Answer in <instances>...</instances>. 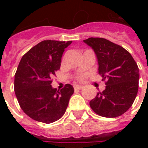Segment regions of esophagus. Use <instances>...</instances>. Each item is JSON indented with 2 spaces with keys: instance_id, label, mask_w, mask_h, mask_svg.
<instances>
[{
  "instance_id": "obj_1",
  "label": "esophagus",
  "mask_w": 148,
  "mask_h": 148,
  "mask_svg": "<svg viewBox=\"0 0 148 148\" xmlns=\"http://www.w3.org/2000/svg\"><path fill=\"white\" fill-rule=\"evenodd\" d=\"M74 87V90H81L83 87V86H82V85H75Z\"/></svg>"
}]
</instances>
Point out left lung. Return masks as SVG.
Listing matches in <instances>:
<instances>
[{"instance_id": "8db88e82", "label": "left lung", "mask_w": 148, "mask_h": 148, "mask_svg": "<svg viewBox=\"0 0 148 148\" xmlns=\"http://www.w3.org/2000/svg\"><path fill=\"white\" fill-rule=\"evenodd\" d=\"M95 53L98 74L106 81V89L90 101L99 116L112 118L128 110L138 92L140 72L136 62L124 47L104 38L83 40Z\"/></svg>"}]
</instances>
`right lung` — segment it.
I'll return each mask as SVG.
<instances>
[{"instance_id": "add662e5", "label": "right lung", "mask_w": 148, "mask_h": 148, "mask_svg": "<svg viewBox=\"0 0 148 148\" xmlns=\"http://www.w3.org/2000/svg\"><path fill=\"white\" fill-rule=\"evenodd\" d=\"M72 41L43 40L22 57L15 74L14 90L22 110L35 121L50 124L66 110L74 87L66 84L60 91L51 77L61 66L62 56Z\"/></svg>"}]
</instances>
